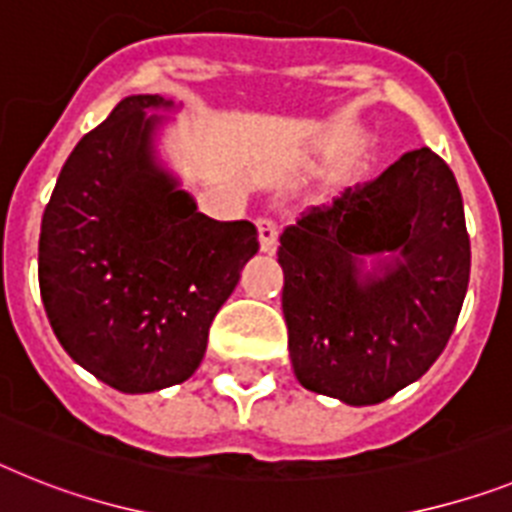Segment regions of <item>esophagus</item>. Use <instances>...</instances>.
Instances as JSON below:
<instances>
[{
    "label": "esophagus",
    "instance_id": "obj_1",
    "mask_svg": "<svg viewBox=\"0 0 512 512\" xmlns=\"http://www.w3.org/2000/svg\"><path fill=\"white\" fill-rule=\"evenodd\" d=\"M257 234H260V249L273 255L278 247V223L270 216L257 218Z\"/></svg>",
    "mask_w": 512,
    "mask_h": 512
}]
</instances>
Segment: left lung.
<instances>
[{
	"mask_svg": "<svg viewBox=\"0 0 512 512\" xmlns=\"http://www.w3.org/2000/svg\"><path fill=\"white\" fill-rule=\"evenodd\" d=\"M398 251L382 277L367 254ZM294 372L307 390L369 406L419 380L448 346L471 270L463 200L429 148L312 205L278 247Z\"/></svg>",
	"mask_w": 512,
	"mask_h": 512,
	"instance_id": "obj_1",
	"label": "left lung"
}]
</instances>
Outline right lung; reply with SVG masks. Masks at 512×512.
<instances>
[{"mask_svg": "<svg viewBox=\"0 0 512 512\" xmlns=\"http://www.w3.org/2000/svg\"><path fill=\"white\" fill-rule=\"evenodd\" d=\"M130 96L75 145L41 221L38 283L64 351L122 393L179 385L200 367L210 322L260 249L249 221H213L153 161Z\"/></svg>", "mask_w": 512, "mask_h": 512, "instance_id": "right-lung-1", "label": "right lung"}]
</instances>
